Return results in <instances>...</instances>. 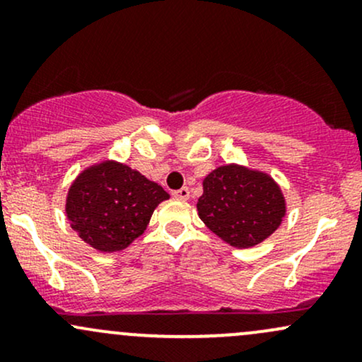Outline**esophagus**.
Instances as JSON below:
<instances>
[{"label":"esophagus","instance_id":"esophagus-1","mask_svg":"<svg viewBox=\"0 0 362 362\" xmlns=\"http://www.w3.org/2000/svg\"><path fill=\"white\" fill-rule=\"evenodd\" d=\"M173 197L180 199V201H187V199L190 197V190L187 189V187H182V189H178L173 192Z\"/></svg>","mask_w":362,"mask_h":362}]
</instances>
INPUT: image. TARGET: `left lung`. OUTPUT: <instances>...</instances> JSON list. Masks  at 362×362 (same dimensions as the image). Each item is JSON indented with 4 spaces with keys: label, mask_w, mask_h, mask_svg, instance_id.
I'll return each mask as SVG.
<instances>
[{
    "label": "left lung",
    "mask_w": 362,
    "mask_h": 362,
    "mask_svg": "<svg viewBox=\"0 0 362 362\" xmlns=\"http://www.w3.org/2000/svg\"><path fill=\"white\" fill-rule=\"evenodd\" d=\"M199 218L223 242L250 248L269 238L286 216V201L274 178L259 170L230 163L202 182Z\"/></svg>",
    "instance_id": "obj_1"
}]
</instances>
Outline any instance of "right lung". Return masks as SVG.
Wrapping results in <instances>:
<instances>
[{"label": "right lung", "instance_id": "1", "mask_svg": "<svg viewBox=\"0 0 362 362\" xmlns=\"http://www.w3.org/2000/svg\"><path fill=\"white\" fill-rule=\"evenodd\" d=\"M170 197L163 187L114 160L74 178L66 216L78 236L98 252H120L146 230L153 211Z\"/></svg>", "mask_w": 362, "mask_h": 362}]
</instances>
